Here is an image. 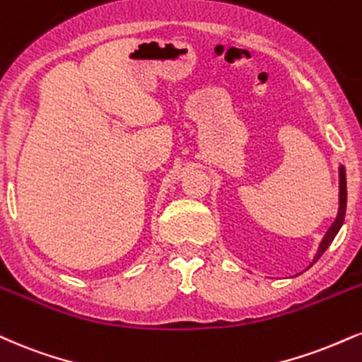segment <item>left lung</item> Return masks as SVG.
Listing matches in <instances>:
<instances>
[{
    "instance_id": "1",
    "label": "left lung",
    "mask_w": 362,
    "mask_h": 362,
    "mask_svg": "<svg viewBox=\"0 0 362 362\" xmlns=\"http://www.w3.org/2000/svg\"><path fill=\"white\" fill-rule=\"evenodd\" d=\"M346 206H347L346 168H344V165H339V211H337V216H335L334 223L330 224V228L327 229V233H325V236L322 238L319 250H317L315 256H313V259H312V263L308 264V268H310L313 263H317V259H319L320 256L324 255L325 250H327V247L330 246V243L334 241V238L337 236L339 229H341L342 224H344V217H346Z\"/></svg>"
}]
</instances>
